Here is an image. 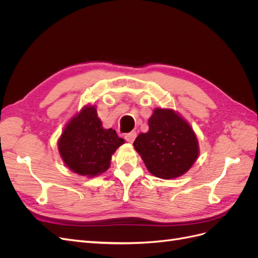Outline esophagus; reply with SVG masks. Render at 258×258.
Wrapping results in <instances>:
<instances>
[{
  "mask_svg": "<svg viewBox=\"0 0 258 258\" xmlns=\"http://www.w3.org/2000/svg\"><path fill=\"white\" fill-rule=\"evenodd\" d=\"M137 138V132L136 131H131L129 134L124 135V139H126V141H128L129 143H132L136 140Z\"/></svg>",
  "mask_w": 258,
  "mask_h": 258,
  "instance_id": "obj_1",
  "label": "esophagus"
}]
</instances>
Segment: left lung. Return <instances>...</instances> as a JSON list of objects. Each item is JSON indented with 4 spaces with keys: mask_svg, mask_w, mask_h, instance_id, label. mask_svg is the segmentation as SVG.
I'll use <instances>...</instances> for the list:
<instances>
[{
    "mask_svg": "<svg viewBox=\"0 0 258 258\" xmlns=\"http://www.w3.org/2000/svg\"><path fill=\"white\" fill-rule=\"evenodd\" d=\"M147 170L162 179L182 176L199 157L196 134L172 108H155L148 118V131L134 143Z\"/></svg>",
    "mask_w": 258,
    "mask_h": 258,
    "instance_id": "1",
    "label": "left lung"
}]
</instances>
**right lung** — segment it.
Returning <instances> with one entry per match:
<instances>
[{
  "mask_svg": "<svg viewBox=\"0 0 258 258\" xmlns=\"http://www.w3.org/2000/svg\"><path fill=\"white\" fill-rule=\"evenodd\" d=\"M123 143L115 130L103 128L96 104H87L66 123L58 151L72 172L91 178L110 168L113 154Z\"/></svg>",
  "mask_w": 258,
  "mask_h": 258,
  "instance_id": "1",
  "label": "right lung"
}]
</instances>
